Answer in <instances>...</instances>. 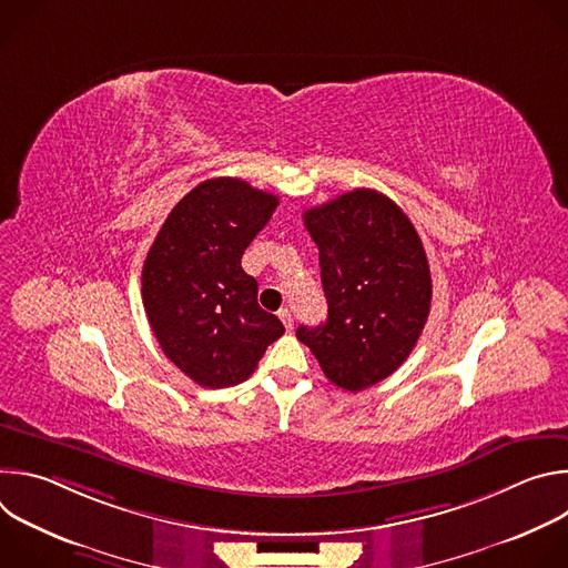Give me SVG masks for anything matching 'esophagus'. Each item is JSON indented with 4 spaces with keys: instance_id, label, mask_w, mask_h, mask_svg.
Masks as SVG:
<instances>
[{
    "instance_id": "esophagus-1",
    "label": "esophagus",
    "mask_w": 568,
    "mask_h": 568,
    "mask_svg": "<svg viewBox=\"0 0 568 568\" xmlns=\"http://www.w3.org/2000/svg\"><path fill=\"white\" fill-rule=\"evenodd\" d=\"M278 318L283 321V326L287 328V331H292V326H294V318H292V312L287 310V307H283V310H278Z\"/></svg>"
}]
</instances>
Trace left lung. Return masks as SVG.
I'll return each mask as SVG.
<instances>
[{
	"instance_id": "obj_1",
	"label": "left lung",
	"mask_w": 568,
	"mask_h": 568,
	"mask_svg": "<svg viewBox=\"0 0 568 568\" xmlns=\"http://www.w3.org/2000/svg\"><path fill=\"white\" fill-rule=\"evenodd\" d=\"M318 247L328 318L296 337L326 377L364 390L414 351L432 305V274L412 220L386 195L355 189L303 213Z\"/></svg>"
}]
</instances>
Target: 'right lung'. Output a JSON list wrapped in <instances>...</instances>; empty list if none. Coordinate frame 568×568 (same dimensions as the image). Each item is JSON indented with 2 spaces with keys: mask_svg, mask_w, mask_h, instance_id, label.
I'll return each mask as SVG.
<instances>
[{
  "mask_svg": "<svg viewBox=\"0 0 568 568\" xmlns=\"http://www.w3.org/2000/svg\"><path fill=\"white\" fill-rule=\"evenodd\" d=\"M276 206V195L242 180H206L175 204L145 256L141 294L150 328L200 386L245 382L285 333L240 265Z\"/></svg>",
  "mask_w": 568,
  "mask_h": 568,
  "instance_id": "1",
  "label": "right lung"
}]
</instances>
